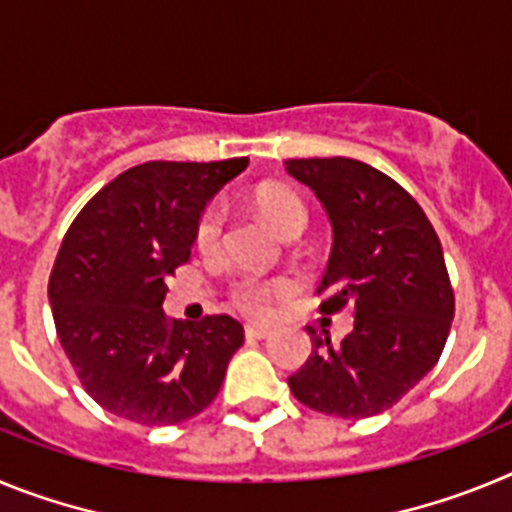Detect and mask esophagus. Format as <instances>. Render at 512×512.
Returning a JSON list of instances; mask_svg holds the SVG:
<instances>
[{
    "label": "esophagus",
    "mask_w": 512,
    "mask_h": 512,
    "mask_svg": "<svg viewBox=\"0 0 512 512\" xmlns=\"http://www.w3.org/2000/svg\"><path fill=\"white\" fill-rule=\"evenodd\" d=\"M271 330L264 328V325H246V338H256V341H261V338H269Z\"/></svg>",
    "instance_id": "esophagus-1"
}]
</instances>
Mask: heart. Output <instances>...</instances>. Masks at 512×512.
I'll use <instances>...</instances> for the list:
<instances>
[{"mask_svg": "<svg viewBox=\"0 0 512 512\" xmlns=\"http://www.w3.org/2000/svg\"><path fill=\"white\" fill-rule=\"evenodd\" d=\"M256 207L277 225L284 235L297 238L305 233L310 215L305 202L295 192L279 187H264L256 192ZM225 241V207L220 202H207L194 223V248L200 253H217ZM289 282L284 279H266L251 271H243L230 279V302L251 318H266L274 305V297L284 295Z\"/></svg>", "mask_w": 512, "mask_h": 512, "instance_id": "obj_1", "label": "heart"}]
</instances>
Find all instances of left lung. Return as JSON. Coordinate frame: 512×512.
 <instances>
[{
  "instance_id": "obj_1",
  "label": "left lung",
  "mask_w": 512,
  "mask_h": 512,
  "mask_svg": "<svg viewBox=\"0 0 512 512\" xmlns=\"http://www.w3.org/2000/svg\"><path fill=\"white\" fill-rule=\"evenodd\" d=\"M287 171L318 194L333 251L318 287L320 312H354L338 346L315 328L312 354L289 390L336 418L390 410L431 372L454 320V289L441 241L395 179L354 158H289Z\"/></svg>"
}]
</instances>
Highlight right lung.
<instances>
[{
    "instance_id": "obj_1",
    "label": "right lung",
    "mask_w": 512,
    "mask_h": 512,
    "mask_svg": "<svg viewBox=\"0 0 512 512\" xmlns=\"http://www.w3.org/2000/svg\"><path fill=\"white\" fill-rule=\"evenodd\" d=\"M248 158L148 161L122 171L81 207L48 279L53 320L81 387L117 418L176 425L223 387L243 325L166 318V282L192 256L194 223Z\"/></svg>"
}]
</instances>
